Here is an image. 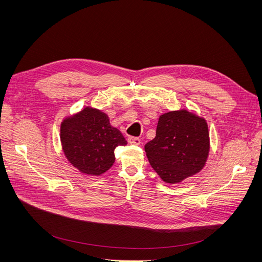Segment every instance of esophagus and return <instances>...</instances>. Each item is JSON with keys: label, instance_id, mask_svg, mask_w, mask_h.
Returning a JSON list of instances; mask_svg holds the SVG:
<instances>
[{"label": "esophagus", "instance_id": "esophagus-1", "mask_svg": "<svg viewBox=\"0 0 262 262\" xmlns=\"http://www.w3.org/2000/svg\"><path fill=\"white\" fill-rule=\"evenodd\" d=\"M128 142L134 145H140L141 140L139 138H137V137H128Z\"/></svg>", "mask_w": 262, "mask_h": 262}]
</instances>
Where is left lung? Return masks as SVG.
Instances as JSON below:
<instances>
[{
	"mask_svg": "<svg viewBox=\"0 0 262 262\" xmlns=\"http://www.w3.org/2000/svg\"><path fill=\"white\" fill-rule=\"evenodd\" d=\"M149 164L169 184L200 172L209 153L207 123L187 110L160 116L156 137L145 144Z\"/></svg>",
	"mask_w": 262,
	"mask_h": 262,
	"instance_id": "8db88e82",
	"label": "left lung"
}]
</instances>
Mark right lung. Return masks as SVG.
<instances>
[{"label":"right lung","instance_id":"obj_1","mask_svg":"<svg viewBox=\"0 0 262 262\" xmlns=\"http://www.w3.org/2000/svg\"><path fill=\"white\" fill-rule=\"evenodd\" d=\"M60 140L68 160L81 173L95 176L112 168L117 146L127 144L104 113L89 107L63 120Z\"/></svg>","mask_w":262,"mask_h":262}]
</instances>
